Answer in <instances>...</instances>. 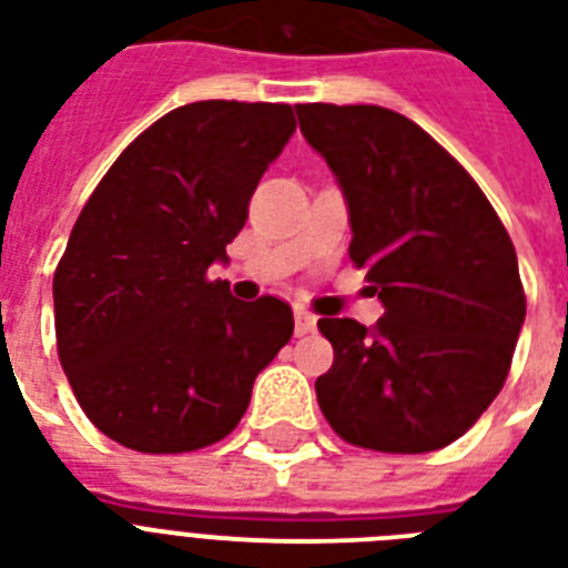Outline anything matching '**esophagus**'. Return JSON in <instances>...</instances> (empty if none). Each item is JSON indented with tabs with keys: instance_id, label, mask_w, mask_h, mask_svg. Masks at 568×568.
<instances>
[{
	"instance_id": "esophagus-1",
	"label": "esophagus",
	"mask_w": 568,
	"mask_h": 568,
	"mask_svg": "<svg viewBox=\"0 0 568 568\" xmlns=\"http://www.w3.org/2000/svg\"><path fill=\"white\" fill-rule=\"evenodd\" d=\"M315 327H318V318L303 310V306H294V333L297 336H310V333H315Z\"/></svg>"
}]
</instances>
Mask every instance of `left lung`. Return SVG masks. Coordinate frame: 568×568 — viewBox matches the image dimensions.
<instances>
[{"mask_svg": "<svg viewBox=\"0 0 568 568\" xmlns=\"http://www.w3.org/2000/svg\"><path fill=\"white\" fill-rule=\"evenodd\" d=\"M306 144L345 194L351 258L383 318H321L333 368L315 379L351 445L427 454L501 392L525 324L519 258L477 182L422 126L379 105H297Z\"/></svg>", "mask_w": 568, "mask_h": 568, "instance_id": "8db88e82", "label": "left lung"}]
</instances>
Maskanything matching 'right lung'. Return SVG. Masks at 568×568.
<instances>
[{
	"label": "right lung",
	"instance_id": "add662e5",
	"mask_svg": "<svg viewBox=\"0 0 568 568\" xmlns=\"http://www.w3.org/2000/svg\"><path fill=\"white\" fill-rule=\"evenodd\" d=\"M294 129L292 105L191 102L138 135L84 203L52 280L55 338L109 439L141 454L221 442L288 345V303H244L205 271L226 262Z\"/></svg>",
	"mask_w": 568,
	"mask_h": 568
}]
</instances>
